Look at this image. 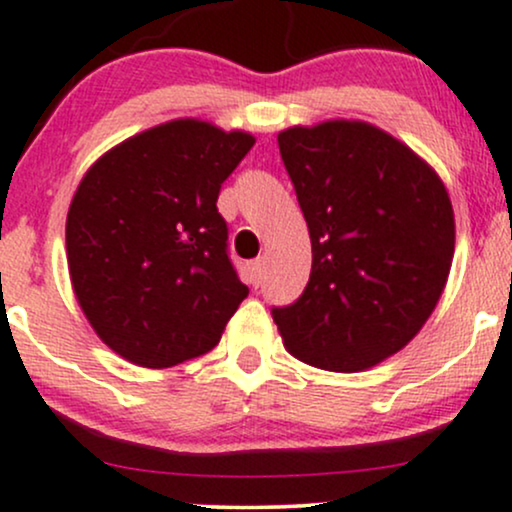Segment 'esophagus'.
Returning <instances> with one entry per match:
<instances>
[{
    "instance_id": "34e87169",
    "label": "esophagus",
    "mask_w": 512,
    "mask_h": 512,
    "mask_svg": "<svg viewBox=\"0 0 512 512\" xmlns=\"http://www.w3.org/2000/svg\"><path fill=\"white\" fill-rule=\"evenodd\" d=\"M264 257H257V260H252L250 262V284L252 286H260L262 284V279H264Z\"/></svg>"
}]
</instances>
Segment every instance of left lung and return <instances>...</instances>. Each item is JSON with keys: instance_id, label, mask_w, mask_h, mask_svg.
I'll list each match as a JSON object with an SVG mask.
<instances>
[{"instance_id": "left-lung-1", "label": "left lung", "mask_w": 512, "mask_h": 512, "mask_svg": "<svg viewBox=\"0 0 512 512\" xmlns=\"http://www.w3.org/2000/svg\"><path fill=\"white\" fill-rule=\"evenodd\" d=\"M276 142L313 267L301 296L272 317L303 363L366 370L414 339L436 308L455 252L450 197L409 146L366 122L291 127Z\"/></svg>"}]
</instances>
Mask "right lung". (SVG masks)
<instances>
[{
    "instance_id": "1",
    "label": "right lung",
    "mask_w": 512,
    "mask_h": 512,
    "mask_svg": "<svg viewBox=\"0 0 512 512\" xmlns=\"http://www.w3.org/2000/svg\"><path fill=\"white\" fill-rule=\"evenodd\" d=\"M252 144L245 132L173 120L115 146L84 175L67 214L69 276L115 354L170 368L219 344L248 286L216 199Z\"/></svg>"
}]
</instances>
